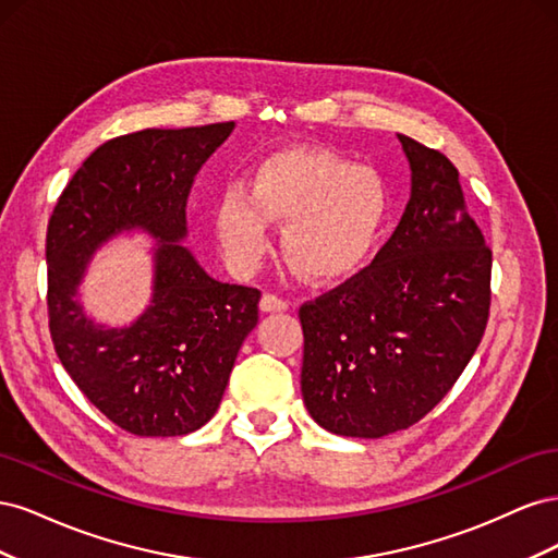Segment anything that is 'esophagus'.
I'll use <instances>...</instances> for the list:
<instances>
[{
    "instance_id": "34e87169",
    "label": "esophagus",
    "mask_w": 558,
    "mask_h": 558,
    "mask_svg": "<svg viewBox=\"0 0 558 558\" xmlns=\"http://www.w3.org/2000/svg\"><path fill=\"white\" fill-rule=\"evenodd\" d=\"M289 307H291V302L279 298V295H275V293H265V295L260 298V310H263V312H286Z\"/></svg>"
}]
</instances>
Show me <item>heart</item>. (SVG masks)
<instances>
[{
    "mask_svg": "<svg viewBox=\"0 0 558 558\" xmlns=\"http://www.w3.org/2000/svg\"><path fill=\"white\" fill-rule=\"evenodd\" d=\"M386 218V189L369 167L326 150L267 158L248 189L232 183L216 205V232L240 269L269 248V221L283 226V256L302 277L332 281L356 269Z\"/></svg>",
    "mask_w": 558,
    "mask_h": 558,
    "instance_id": "obj_1",
    "label": "heart"
}]
</instances>
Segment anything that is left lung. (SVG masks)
Masks as SVG:
<instances>
[{
  "mask_svg": "<svg viewBox=\"0 0 558 558\" xmlns=\"http://www.w3.org/2000/svg\"><path fill=\"white\" fill-rule=\"evenodd\" d=\"M398 140L412 195L391 240L298 312L302 398L335 435L384 437L424 418L477 351L492 307V248L459 170L440 150Z\"/></svg>",
  "mask_w": 558,
  "mask_h": 558,
  "instance_id": "obj_1",
  "label": "left lung"
}]
</instances>
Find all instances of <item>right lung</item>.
<instances>
[{
	"label": "right lung",
	"mask_w": 558,
	"mask_h": 558,
	"mask_svg": "<svg viewBox=\"0 0 558 558\" xmlns=\"http://www.w3.org/2000/svg\"><path fill=\"white\" fill-rule=\"evenodd\" d=\"M232 128L230 121L109 140L83 160L50 214L46 305L56 353L81 393L132 435L177 437L205 426L258 324L260 291L211 279L179 244L193 179ZM132 227L161 242L155 300L132 327H97L82 314L75 289L92 253Z\"/></svg>",
	"instance_id": "1"
}]
</instances>
